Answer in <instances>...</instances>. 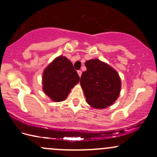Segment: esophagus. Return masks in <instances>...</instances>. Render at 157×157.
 <instances>
[{"label": "esophagus", "mask_w": 157, "mask_h": 157, "mask_svg": "<svg viewBox=\"0 0 157 157\" xmlns=\"http://www.w3.org/2000/svg\"><path fill=\"white\" fill-rule=\"evenodd\" d=\"M77 73H78V75L80 76V77H81V75H82V71H80V70H79V71H77Z\"/></svg>", "instance_id": "1"}]
</instances>
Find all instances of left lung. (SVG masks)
Returning a JSON list of instances; mask_svg holds the SVG:
<instances>
[{
    "label": "left lung",
    "mask_w": 157,
    "mask_h": 157,
    "mask_svg": "<svg viewBox=\"0 0 157 157\" xmlns=\"http://www.w3.org/2000/svg\"><path fill=\"white\" fill-rule=\"evenodd\" d=\"M80 78L86 101L95 109H105L118 98L121 89L119 75L109 65L93 59L86 61Z\"/></svg>",
    "instance_id": "1"
}]
</instances>
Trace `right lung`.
<instances>
[{"mask_svg":"<svg viewBox=\"0 0 157 157\" xmlns=\"http://www.w3.org/2000/svg\"><path fill=\"white\" fill-rule=\"evenodd\" d=\"M79 81L80 77L71 61L60 56L44 70L43 89L53 101L60 102Z\"/></svg>","mask_w":157,"mask_h":157,"instance_id":"add662e5","label":"right lung"}]
</instances>
